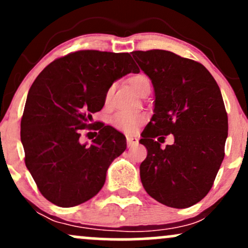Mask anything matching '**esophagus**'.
<instances>
[{
    "instance_id": "34e87169",
    "label": "esophagus",
    "mask_w": 248,
    "mask_h": 248,
    "mask_svg": "<svg viewBox=\"0 0 248 248\" xmlns=\"http://www.w3.org/2000/svg\"><path fill=\"white\" fill-rule=\"evenodd\" d=\"M139 144V140L136 138H132V136H128L127 138V146L128 148H132L134 146Z\"/></svg>"
}]
</instances>
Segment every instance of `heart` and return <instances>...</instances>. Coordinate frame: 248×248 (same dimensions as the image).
Here are the masks:
<instances>
[{
  "instance_id": "heart-1",
  "label": "heart",
  "mask_w": 248,
  "mask_h": 248,
  "mask_svg": "<svg viewBox=\"0 0 248 248\" xmlns=\"http://www.w3.org/2000/svg\"><path fill=\"white\" fill-rule=\"evenodd\" d=\"M128 82L132 86V88L135 91L139 94H142L143 91L146 88L150 87V80L149 78L146 75H136L130 77L128 79ZM112 92V90H109L107 92L106 96L108 98ZM144 120H146V116L143 114H127V113H118L113 119V126H114L116 129L121 130V132L124 133H134L139 127L143 124Z\"/></svg>"
}]
</instances>
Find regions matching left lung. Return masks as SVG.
I'll return each instance as SVG.
<instances>
[{
  "label": "left lung",
  "mask_w": 248,
  "mask_h": 248,
  "mask_svg": "<svg viewBox=\"0 0 248 248\" xmlns=\"http://www.w3.org/2000/svg\"><path fill=\"white\" fill-rule=\"evenodd\" d=\"M132 55L155 90V114L140 140L148 152L140 166L142 186L167 206L195 205L211 190L225 156L229 121L220 90L192 59L166 50ZM169 133L175 142L162 150L159 142Z\"/></svg>",
  "instance_id": "1"
}]
</instances>
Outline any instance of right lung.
Wrapping results in <instances>:
<instances>
[{
    "mask_svg": "<svg viewBox=\"0 0 248 248\" xmlns=\"http://www.w3.org/2000/svg\"><path fill=\"white\" fill-rule=\"evenodd\" d=\"M138 73L129 53L80 50L57 58L31 85L21 120L24 162L37 187L55 205L85 203L101 190L126 138L110 126L92 122L112 84ZM84 129L99 130L90 147L78 139Z\"/></svg>",
    "mask_w": 248,
    "mask_h": 248,
    "instance_id": "add662e5",
    "label": "right lung"
}]
</instances>
